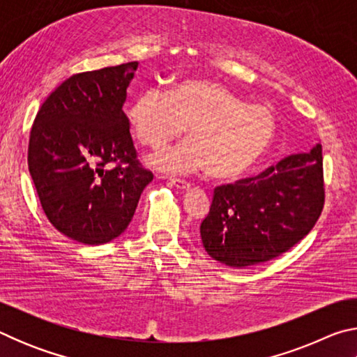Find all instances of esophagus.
<instances>
[{
	"label": "esophagus",
	"mask_w": 357,
	"mask_h": 357,
	"mask_svg": "<svg viewBox=\"0 0 357 357\" xmlns=\"http://www.w3.org/2000/svg\"><path fill=\"white\" fill-rule=\"evenodd\" d=\"M170 184L176 187L179 190H189L190 189V183H187L184 179H176V178H170Z\"/></svg>",
	"instance_id": "esophagus-1"
}]
</instances>
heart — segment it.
I'll return each instance as SVG.
<instances>
[{"label": "heart", "instance_id": "b5f03b06", "mask_svg": "<svg viewBox=\"0 0 357 357\" xmlns=\"http://www.w3.org/2000/svg\"><path fill=\"white\" fill-rule=\"evenodd\" d=\"M135 137L148 146H162L187 128L190 138L162 148L148 164L168 173L208 168L215 179H236L250 172L274 142V113L250 105L233 89L217 82L184 80L170 93L149 86L129 108Z\"/></svg>", "mask_w": 357, "mask_h": 357}]
</instances>
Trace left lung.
<instances>
[{"mask_svg":"<svg viewBox=\"0 0 357 357\" xmlns=\"http://www.w3.org/2000/svg\"><path fill=\"white\" fill-rule=\"evenodd\" d=\"M324 204L321 144L255 178L215 187L200 234L211 258L229 268L269 261L315 227Z\"/></svg>","mask_w":357,"mask_h":357,"instance_id":"obj_1","label":"left lung"}]
</instances>
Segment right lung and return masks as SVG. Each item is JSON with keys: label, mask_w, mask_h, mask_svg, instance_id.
Instances as JSON below:
<instances>
[{"label": "right lung", "mask_w": 357, "mask_h": 357, "mask_svg": "<svg viewBox=\"0 0 357 357\" xmlns=\"http://www.w3.org/2000/svg\"><path fill=\"white\" fill-rule=\"evenodd\" d=\"M137 68L134 61L72 75L36 114L29 174L47 219L77 243L100 245L118 238L153 181L137 160L123 112Z\"/></svg>", "instance_id": "obj_1"}]
</instances>
